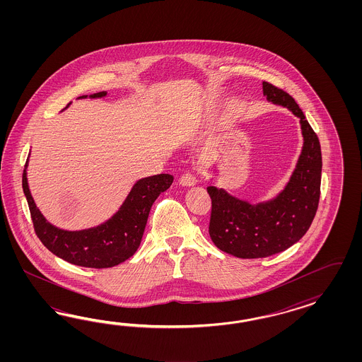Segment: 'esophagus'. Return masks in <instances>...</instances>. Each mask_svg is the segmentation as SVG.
I'll list each match as a JSON object with an SVG mask.
<instances>
[{
	"mask_svg": "<svg viewBox=\"0 0 362 362\" xmlns=\"http://www.w3.org/2000/svg\"><path fill=\"white\" fill-rule=\"evenodd\" d=\"M179 183H180L182 186H194V185H197V177L192 175L191 173H185L183 175L179 177Z\"/></svg>",
	"mask_w": 362,
	"mask_h": 362,
	"instance_id": "obj_1",
	"label": "esophagus"
}]
</instances>
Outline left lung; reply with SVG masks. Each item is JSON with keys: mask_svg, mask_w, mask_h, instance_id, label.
<instances>
[{"mask_svg": "<svg viewBox=\"0 0 362 362\" xmlns=\"http://www.w3.org/2000/svg\"><path fill=\"white\" fill-rule=\"evenodd\" d=\"M263 94L300 119L304 143L288 183L269 200L250 203L224 188L207 187L212 202L209 236L220 251L240 259L268 257L292 247L309 230L320 199L322 160L317 135L284 90L263 82Z\"/></svg>", "mask_w": 362, "mask_h": 362, "instance_id": "8db88e82", "label": "left lung"}]
</instances>
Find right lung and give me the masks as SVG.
<instances>
[{
    "instance_id": "1",
    "label": "right lung",
    "mask_w": 362,
    "mask_h": 362,
    "mask_svg": "<svg viewBox=\"0 0 362 362\" xmlns=\"http://www.w3.org/2000/svg\"><path fill=\"white\" fill-rule=\"evenodd\" d=\"M106 95V91H99L88 98ZM82 98H88V95L78 99ZM26 168L28 162L22 175V188L40 240L50 252L67 263L98 269L115 267L136 252L153 202L174 182V176L168 174L142 177L132 186L119 209L109 220L86 230H67L49 223L37 209L28 185Z\"/></svg>"
}]
</instances>
